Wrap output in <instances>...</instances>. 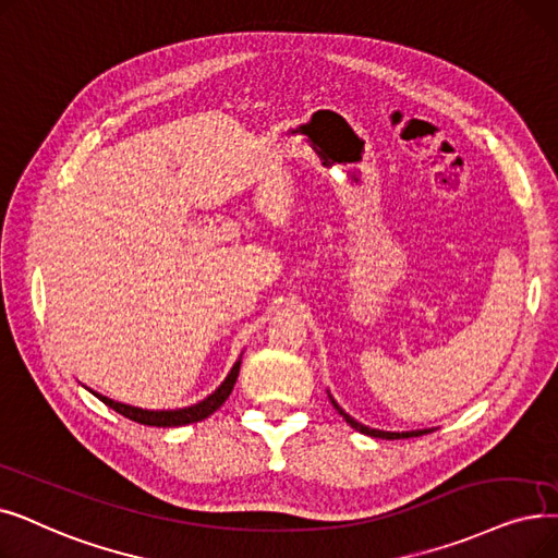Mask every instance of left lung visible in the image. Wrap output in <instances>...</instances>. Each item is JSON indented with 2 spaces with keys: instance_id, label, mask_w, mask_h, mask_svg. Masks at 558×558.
I'll return each instance as SVG.
<instances>
[{
  "instance_id": "1",
  "label": "left lung",
  "mask_w": 558,
  "mask_h": 558,
  "mask_svg": "<svg viewBox=\"0 0 558 558\" xmlns=\"http://www.w3.org/2000/svg\"><path fill=\"white\" fill-rule=\"evenodd\" d=\"M328 399H330L332 408L337 410L339 415H342V417L347 420V424H349L351 428H355V430H360V433H365V435H372V438H383V440H403V438H417V435H424V433L433 430V428H417V430H380V428H372V426L360 424V422H357V420H353L349 413H344V410L339 408V403L332 399V395H330V392H328Z\"/></svg>"
}]
</instances>
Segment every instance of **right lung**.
<instances>
[{"label":"right lung","instance_id":"right-lung-1","mask_svg":"<svg viewBox=\"0 0 558 558\" xmlns=\"http://www.w3.org/2000/svg\"><path fill=\"white\" fill-rule=\"evenodd\" d=\"M239 367H241V355L239 360L232 365L230 374L226 376V380L216 387V390L205 397L203 401L193 403V405H186V408H175V410H148V408H136V405H130V403H120V401H113L100 392H93L95 397H98L102 403H107L109 408H113L116 413H120L123 417L132 420V422H138V424H145V426H184V424H193V422H203L207 420L211 413H216L219 410L226 399L230 397L232 387L236 383V376H239Z\"/></svg>","mask_w":558,"mask_h":558}]
</instances>
